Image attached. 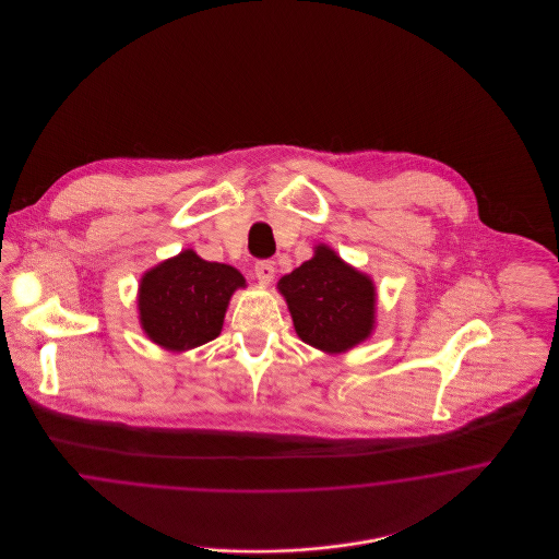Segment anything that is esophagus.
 Wrapping results in <instances>:
<instances>
[{
	"label": "esophagus",
	"mask_w": 559,
	"mask_h": 559,
	"mask_svg": "<svg viewBox=\"0 0 559 559\" xmlns=\"http://www.w3.org/2000/svg\"><path fill=\"white\" fill-rule=\"evenodd\" d=\"M253 274H255V278H258V283H262V285H270L272 283V278H274V262H270V260H260L255 267H253Z\"/></svg>",
	"instance_id": "1"
}]
</instances>
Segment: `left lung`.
Masks as SVG:
<instances>
[{
    "instance_id": "1",
    "label": "left lung",
    "mask_w": 559,
    "mask_h": 559,
    "mask_svg": "<svg viewBox=\"0 0 559 559\" xmlns=\"http://www.w3.org/2000/svg\"><path fill=\"white\" fill-rule=\"evenodd\" d=\"M295 333L308 346L342 354L371 337L377 292L371 276L346 264L331 247L278 281Z\"/></svg>"
}]
</instances>
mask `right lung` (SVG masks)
Returning <instances> with one entry per match:
<instances>
[{
    "mask_svg": "<svg viewBox=\"0 0 559 559\" xmlns=\"http://www.w3.org/2000/svg\"><path fill=\"white\" fill-rule=\"evenodd\" d=\"M242 287L237 267L185 249L140 278V324L151 342L169 352L203 346L219 335L228 301Z\"/></svg>",
    "mask_w": 559,
    "mask_h": 559,
    "instance_id": "right-lung-1",
    "label": "right lung"
}]
</instances>
